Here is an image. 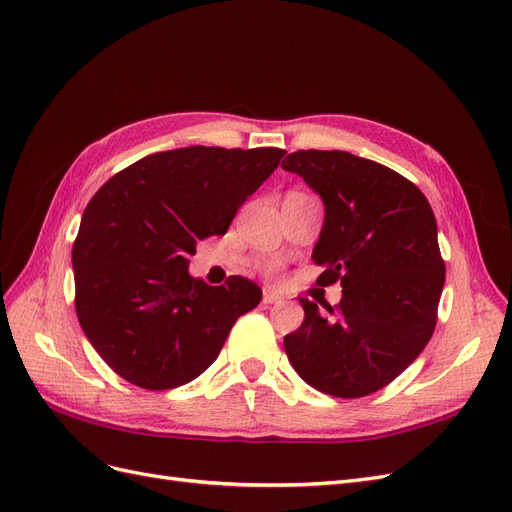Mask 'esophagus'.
Listing matches in <instances>:
<instances>
[{"instance_id":"obj_1","label":"esophagus","mask_w":512,"mask_h":512,"mask_svg":"<svg viewBox=\"0 0 512 512\" xmlns=\"http://www.w3.org/2000/svg\"><path fill=\"white\" fill-rule=\"evenodd\" d=\"M283 302V298L281 296H277V294H273V292H264V296H262V304H281Z\"/></svg>"}]
</instances>
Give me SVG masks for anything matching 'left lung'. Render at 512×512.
Returning a JSON list of instances; mask_svg holds the SVG:
<instances>
[{
	"instance_id": "left-lung-1",
	"label": "left lung",
	"mask_w": 512,
	"mask_h": 512,
	"mask_svg": "<svg viewBox=\"0 0 512 512\" xmlns=\"http://www.w3.org/2000/svg\"><path fill=\"white\" fill-rule=\"evenodd\" d=\"M283 170L323 201L313 260L319 285L340 281L338 315L300 298L304 321L283 338L298 376L325 395L365 397L393 382L431 340L445 283L437 220L422 191L346 151H296Z\"/></svg>"
}]
</instances>
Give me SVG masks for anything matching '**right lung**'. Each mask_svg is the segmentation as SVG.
Segmentation results:
<instances>
[{"label": "right lung", "mask_w": 512, "mask_h": 512, "mask_svg": "<svg viewBox=\"0 0 512 512\" xmlns=\"http://www.w3.org/2000/svg\"><path fill=\"white\" fill-rule=\"evenodd\" d=\"M283 149L185 147L132 163L92 197L73 245L75 311L96 353L124 380L163 391L195 380L233 323L262 298L229 277L189 275L199 239L224 235Z\"/></svg>", "instance_id": "add662e5"}]
</instances>
